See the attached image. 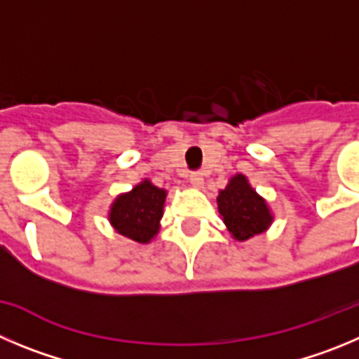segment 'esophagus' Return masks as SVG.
I'll return each mask as SVG.
<instances>
[{
	"mask_svg": "<svg viewBox=\"0 0 359 359\" xmlns=\"http://www.w3.org/2000/svg\"><path fill=\"white\" fill-rule=\"evenodd\" d=\"M189 182H191V186L196 187V189H200V187L203 186V175L200 172L191 173V175H189Z\"/></svg>",
	"mask_w": 359,
	"mask_h": 359,
	"instance_id": "esophagus-1",
	"label": "esophagus"
}]
</instances>
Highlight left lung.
Returning <instances> with one entry per match:
<instances>
[{"label":"left lung","mask_w":359,"mask_h":359,"mask_svg":"<svg viewBox=\"0 0 359 359\" xmlns=\"http://www.w3.org/2000/svg\"><path fill=\"white\" fill-rule=\"evenodd\" d=\"M217 210L233 241H248L267 232L274 216L266 198L251 187L243 173L230 177L225 189L217 193Z\"/></svg>","instance_id":"1"}]
</instances>
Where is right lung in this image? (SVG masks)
Returning a JSON list of instances; mask_svg holds the SVG:
<instances>
[{
    "instance_id": "right-lung-1",
    "label": "right lung",
    "mask_w": 359,
    "mask_h": 359,
    "mask_svg": "<svg viewBox=\"0 0 359 359\" xmlns=\"http://www.w3.org/2000/svg\"><path fill=\"white\" fill-rule=\"evenodd\" d=\"M168 191L143 179L127 193H120L111 202L108 221L120 236L140 244H149L159 233L161 217Z\"/></svg>"
}]
</instances>
